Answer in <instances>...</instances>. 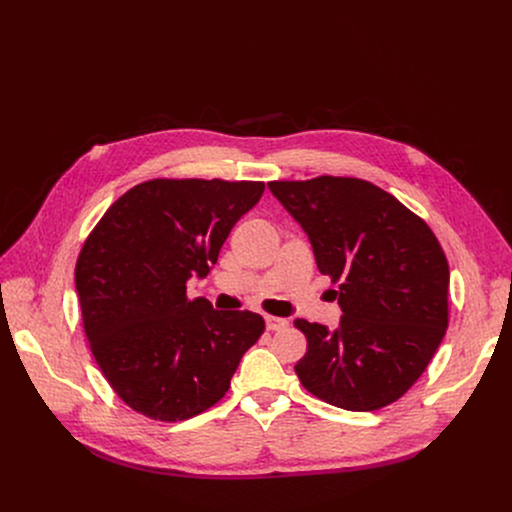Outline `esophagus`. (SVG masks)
I'll return each mask as SVG.
<instances>
[{"label":"esophagus","mask_w":512,"mask_h":512,"mask_svg":"<svg viewBox=\"0 0 512 512\" xmlns=\"http://www.w3.org/2000/svg\"><path fill=\"white\" fill-rule=\"evenodd\" d=\"M289 322L285 320V318H277V316H265V326H267V330H281V328H285Z\"/></svg>","instance_id":"esophagus-1"}]
</instances>
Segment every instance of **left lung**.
I'll return each instance as SVG.
<instances>
[{
    "label": "left lung",
    "mask_w": 512,
    "mask_h": 512,
    "mask_svg": "<svg viewBox=\"0 0 512 512\" xmlns=\"http://www.w3.org/2000/svg\"><path fill=\"white\" fill-rule=\"evenodd\" d=\"M273 196L338 283L340 326L298 318L308 350L296 373L314 397L348 411L395 403L448 330L450 267L423 218L379 186L346 176L273 180Z\"/></svg>",
    "instance_id": "left-lung-1"
}]
</instances>
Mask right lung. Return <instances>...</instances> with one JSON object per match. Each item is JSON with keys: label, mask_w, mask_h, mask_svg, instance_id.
Instances as JSON below:
<instances>
[{"label": "right lung", "mask_w": 512, "mask_h": 512, "mask_svg": "<svg viewBox=\"0 0 512 512\" xmlns=\"http://www.w3.org/2000/svg\"><path fill=\"white\" fill-rule=\"evenodd\" d=\"M263 182L154 178L119 196L75 267L83 328L119 399L156 421H184L221 401L265 322L249 310L188 300Z\"/></svg>", "instance_id": "add662e5"}]
</instances>
